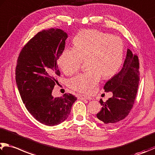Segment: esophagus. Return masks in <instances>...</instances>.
<instances>
[{
	"instance_id": "obj_1",
	"label": "esophagus",
	"mask_w": 155,
	"mask_h": 155,
	"mask_svg": "<svg viewBox=\"0 0 155 155\" xmlns=\"http://www.w3.org/2000/svg\"><path fill=\"white\" fill-rule=\"evenodd\" d=\"M78 96V99H80V100H91V97H87V96H86V95H77Z\"/></svg>"
}]
</instances>
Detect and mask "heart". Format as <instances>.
I'll return each instance as SVG.
<instances>
[{"label":"heart","mask_w":155,"mask_h":155,"mask_svg":"<svg viewBox=\"0 0 155 155\" xmlns=\"http://www.w3.org/2000/svg\"><path fill=\"white\" fill-rule=\"evenodd\" d=\"M73 48L61 52L58 65L64 74L72 75L80 69L83 61L88 70L70 81L71 88L78 92L91 94L100 83L116 74L122 66L124 45L116 35L95 30H83L72 40Z\"/></svg>","instance_id":"obj_1"}]
</instances>
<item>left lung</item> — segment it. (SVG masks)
Returning a JSON list of instances; mask_svg holds the SVG:
<instances>
[{"mask_svg": "<svg viewBox=\"0 0 155 155\" xmlns=\"http://www.w3.org/2000/svg\"><path fill=\"white\" fill-rule=\"evenodd\" d=\"M140 81L138 58L127 49L123 67L106 83L104 89L112 97L106 102L100 100L102 110L97 114L101 124L113 125L124 119L134 104Z\"/></svg>", "mask_w": 155, "mask_h": 155, "instance_id": "obj_1", "label": "left lung"}]
</instances>
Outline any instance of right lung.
I'll use <instances>...</instances> for the list:
<instances>
[{
  "instance_id": "right-lung-1",
  "label": "right lung",
  "mask_w": 155,
  "mask_h": 155,
  "mask_svg": "<svg viewBox=\"0 0 155 155\" xmlns=\"http://www.w3.org/2000/svg\"><path fill=\"white\" fill-rule=\"evenodd\" d=\"M67 38L61 29L42 30L23 47L17 61L15 81L21 100L36 120L48 126L64 121L77 100L70 94L58 97L51 94L60 75L57 60Z\"/></svg>"
}]
</instances>
